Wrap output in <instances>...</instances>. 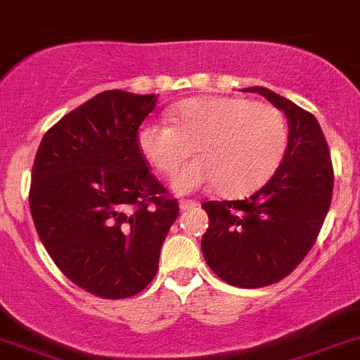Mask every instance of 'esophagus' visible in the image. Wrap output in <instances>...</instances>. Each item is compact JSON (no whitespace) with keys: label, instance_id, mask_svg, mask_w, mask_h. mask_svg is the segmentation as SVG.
Returning a JSON list of instances; mask_svg holds the SVG:
<instances>
[{"label":"esophagus","instance_id":"1","mask_svg":"<svg viewBox=\"0 0 360 360\" xmlns=\"http://www.w3.org/2000/svg\"><path fill=\"white\" fill-rule=\"evenodd\" d=\"M198 203L197 202H193V200H181L179 202V209L181 210H190V209H193V207H197Z\"/></svg>","mask_w":360,"mask_h":360}]
</instances>
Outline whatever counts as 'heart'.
<instances>
[{"mask_svg":"<svg viewBox=\"0 0 360 360\" xmlns=\"http://www.w3.org/2000/svg\"><path fill=\"white\" fill-rule=\"evenodd\" d=\"M169 118L143 123L137 146L163 176H172L193 148L198 158L174 179L179 193L210 184L226 197L252 193L274 176L288 150L282 112L245 97H195L176 104Z\"/></svg>","mask_w":360,"mask_h":360,"instance_id":"1","label":"heart"}]
</instances>
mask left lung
I'll return each instance as SVG.
<instances>
[{
    "mask_svg": "<svg viewBox=\"0 0 360 360\" xmlns=\"http://www.w3.org/2000/svg\"><path fill=\"white\" fill-rule=\"evenodd\" d=\"M289 123L284 160L266 184L245 200L205 202L209 228L202 252L210 270L235 288L275 284L304 259L328 216L333 163L317 118L285 97L250 86Z\"/></svg>",
    "mask_w": 360,
    "mask_h": 360,
    "instance_id": "obj_1",
    "label": "left lung"
}]
</instances>
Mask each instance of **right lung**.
Here are the masks:
<instances>
[{
	"label": "right lung",
	"instance_id": "1",
	"mask_svg": "<svg viewBox=\"0 0 360 360\" xmlns=\"http://www.w3.org/2000/svg\"><path fill=\"white\" fill-rule=\"evenodd\" d=\"M158 96L106 90L43 136L29 207L39 240L78 288L106 300L141 292L179 216L150 172L137 130Z\"/></svg>",
	"mask_w": 360,
	"mask_h": 360
}]
</instances>
